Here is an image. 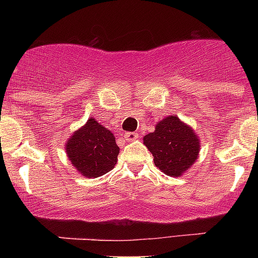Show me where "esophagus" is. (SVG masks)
Segmentation results:
<instances>
[{"mask_svg":"<svg viewBox=\"0 0 258 258\" xmlns=\"http://www.w3.org/2000/svg\"><path fill=\"white\" fill-rule=\"evenodd\" d=\"M124 137L127 142H133V141H136L140 136H138V133H134V132H127V133H125Z\"/></svg>","mask_w":258,"mask_h":258,"instance_id":"34e87169","label":"esophagus"}]
</instances>
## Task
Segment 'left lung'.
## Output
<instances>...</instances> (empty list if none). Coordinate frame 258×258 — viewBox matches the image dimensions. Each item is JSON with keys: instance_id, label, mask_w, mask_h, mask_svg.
Wrapping results in <instances>:
<instances>
[{"instance_id": "obj_1", "label": "left lung", "mask_w": 258, "mask_h": 258, "mask_svg": "<svg viewBox=\"0 0 258 258\" xmlns=\"http://www.w3.org/2000/svg\"><path fill=\"white\" fill-rule=\"evenodd\" d=\"M154 156L155 165L172 177L186 172L198 159L199 138L177 116H168L155 126V132L143 138Z\"/></svg>"}]
</instances>
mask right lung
Here are the masks:
<instances>
[{"mask_svg":"<svg viewBox=\"0 0 258 258\" xmlns=\"http://www.w3.org/2000/svg\"><path fill=\"white\" fill-rule=\"evenodd\" d=\"M68 159L88 178H97L115 168L118 146L113 134L94 118L75 132L66 146Z\"/></svg>","mask_w":258,"mask_h":258,"instance_id":"1","label":"right lung"}]
</instances>
